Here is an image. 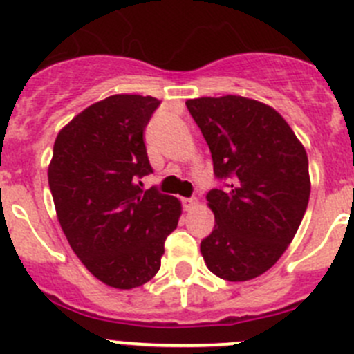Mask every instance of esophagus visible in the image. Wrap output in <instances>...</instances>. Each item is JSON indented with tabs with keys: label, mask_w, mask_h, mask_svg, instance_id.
<instances>
[{
	"label": "esophagus",
	"mask_w": 354,
	"mask_h": 354,
	"mask_svg": "<svg viewBox=\"0 0 354 354\" xmlns=\"http://www.w3.org/2000/svg\"><path fill=\"white\" fill-rule=\"evenodd\" d=\"M197 204H199V201L197 199H183V207L187 211H192Z\"/></svg>",
	"instance_id": "34e87169"
}]
</instances>
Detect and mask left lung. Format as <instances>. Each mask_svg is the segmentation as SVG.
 <instances>
[{
	"mask_svg": "<svg viewBox=\"0 0 354 354\" xmlns=\"http://www.w3.org/2000/svg\"><path fill=\"white\" fill-rule=\"evenodd\" d=\"M223 188L206 196L214 230L201 243L207 269L225 281L262 276L286 252L311 194L304 145L272 106L243 95L188 99Z\"/></svg>",
	"mask_w": 354,
	"mask_h": 354,
	"instance_id": "1",
	"label": "left lung"
}]
</instances>
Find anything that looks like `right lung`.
<instances>
[{
    "mask_svg": "<svg viewBox=\"0 0 354 354\" xmlns=\"http://www.w3.org/2000/svg\"><path fill=\"white\" fill-rule=\"evenodd\" d=\"M160 101L115 94L94 102L59 131L48 185L75 255L104 285L131 290L158 272L164 241L181 203L143 190L151 173L143 131Z\"/></svg>",
    "mask_w": 354,
    "mask_h": 354,
    "instance_id": "obj_1",
    "label": "right lung"
}]
</instances>
